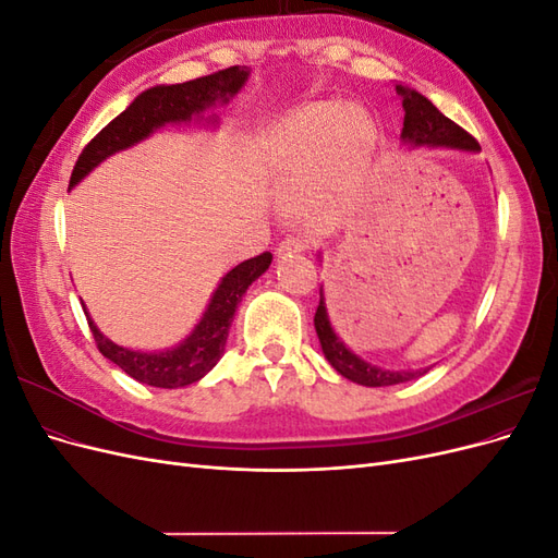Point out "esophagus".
<instances>
[{
	"label": "esophagus",
	"instance_id": "34e87169",
	"mask_svg": "<svg viewBox=\"0 0 558 558\" xmlns=\"http://www.w3.org/2000/svg\"><path fill=\"white\" fill-rule=\"evenodd\" d=\"M312 246V242L307 238H302V234H293V238H286L279 246H277V256L286 258L291 256V253H302Z\"/></svg>",
	"mask_w": 558,
	"mask_h": 558
}]
</instances>
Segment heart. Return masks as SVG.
I'll list each match as a JSON object with an SVG mask.
<instances>
[{"mask_svg":"<svg viewBox=\"0 0 558 558\" xmlns=\"http://www.w3.org/2000/svg\"><path fill=\"white\" fill-rule=\"evenodd\" d=\"M375 125L356 105L316 102L269 128L263 156L286 197L324 211L365 170Z\"/></svg>","mask_w":558,"mask_h":558,"instance_id":"1","label":"heart"}]
</instances>
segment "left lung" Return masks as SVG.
Here are the masks:
<instances>
[{"label": "left lung", "instance_id": "1", "mask_svg": "<svg viewBox=\"0 0 558 558\" xmlns=\"http://www.w3.org/2000/svg\"><path fill=\"white\" fill-rule=\"evenodd\" d=\"M396 93L402 99V109H404V121H402V140L410 142L414 146H451V148H463V150H480L477 140L472 137L470 132H465L461 125H456L453 121L437 111L433 107L430 99H426L421 93L408 88V86H396ZM314 328L318 335L320 349H324L328 363L340 373L342 377L356 381L361 386H393L416 379L428 369H402V373H393V369H381L377 365H369L363 359H359L356 353L349 351L344 342L337 337V332L330 326V318L326 312V302L324 293H320L318 307L314 314Z\"/></svg>", "mask_w": 558, "mask_h": 558}]
</instances>
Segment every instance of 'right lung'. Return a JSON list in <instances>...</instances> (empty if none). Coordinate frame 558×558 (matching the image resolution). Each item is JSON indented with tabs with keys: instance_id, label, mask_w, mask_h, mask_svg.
Instances as JSON below:
<instances>
[{
	"instance_id": "right-lung-1",
	"label": "right lung",
	"mask_w": 558,
	"mask_h": 558,
	"mask_svg": "<svg viewBox=\"0 0 558 558\" xmlns=\"http://www.w3.org/2000/svg\"><path fill=\"white\" fill-rule=\"evenodd\" d=\"M246 76L248 72L244 66L234 64L221 72L177 83V86H156L142 93L121 116H116L107 128L99 130L95 137L83 146L81 156L74 165L70 185H76L93 167L118 154V150L148 137L156 128L165 123L191 121L195 113L205 111L214 102H228V99L244 86ZM269 263H272V253L265 251L260 256H253L230 269L223 281L218 283L209 307L202 314L195 330L174 349L158 353L123 349L107 340L93 324V318L86 314L95 344L105 359L116 363L125 375L142 384L158 388H179L195 384L209 373L218 363V359L223 356L234 310H238L248 286L265 272Z\"/></svg>"
}]
</instances>
